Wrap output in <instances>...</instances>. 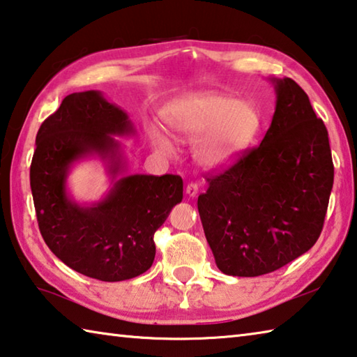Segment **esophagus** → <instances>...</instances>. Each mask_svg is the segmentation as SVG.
<instances>
[{
  "label": "esophagus",
  "mask_w": 357,
  "mask_h": 357,
  "mask_svg": "<svg viewBox=\"0 0 357 357\" xmlns=\"http://www.w3.org/2000/svg\"><path fill=\"white\" fill-rule=\"evenodd\" d=\"M185 193L189 197H195L198 193V184L197 183H189L185 187Z\"/></svg>",
  "instance_id": "1"
}]
</instances>
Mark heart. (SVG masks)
Instances as JSON below:
<instances>
[{"label": "heart", "instance_id": "heart-1", "mask_svg": "<svg viewBox=\"0 0 357 357\" xmlns=\"http://www.w3.org/2000/svg\"><path fill=\"white\" fill-rule=\"evenodd\" d=\"M174 137L197 144L195 157L204 168L231 164L243 154L259 130L257 108L245 100L225 94H198L174 102L164 113ZM151 143L164 154H173L170 138L159 130L149 132Z\"/></svg>", "mask_w": 357, "mask_h": 357}]
</instances>
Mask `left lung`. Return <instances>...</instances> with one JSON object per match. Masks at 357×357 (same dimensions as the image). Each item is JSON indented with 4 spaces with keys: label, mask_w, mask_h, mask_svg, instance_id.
<instances>
[{
    "label": "left lung",
    "mask_w": 357,
    "mask_h": 357,
    "mask_svg": "<svg viewBox=\"0 0 357 357\" xmlns=\"http://www.w3.org/2000/svg\"><path fill=\"white\" fill-rule=\"evenodd\" d=\"M275 112L259 146L208 173L198 213L223 274L257 277L312 249L334 184L328 129L291 78H273Z\"/></svg>",
    "instance_id": "obj_1"
}]
</instances>
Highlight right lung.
<instances>
[{
  "mask_svg": "<svg viewBox=\"0 0 357 357\" xmlns=\"http://www.w3.org/2000/svg\"><path fill=\"white\" fill-rule=\"evenodd\" d=\"M129 134L134 128L128 114L99 91L69 94L39 128L29 168L36 215L48 249L77 273L102 282L146 273L155 257L154 233L183 200L178 174L121 176L105 200L91 207L67 195L70 167L84 156L107 160L114 178L123 173V154L113 135Z\"/></svg>",
  "mask_w": 357,
  "mask_h": 357,
  "instance_id": "obj_1",
  "label": "right lung"
}]
</instances>
